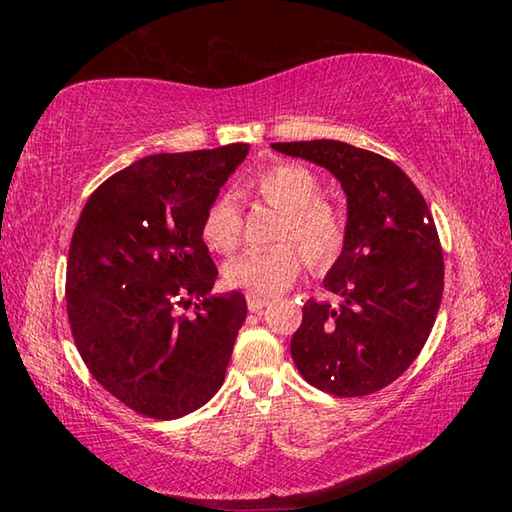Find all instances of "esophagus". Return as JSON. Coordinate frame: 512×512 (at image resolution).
<instances>
[{"label":"esophagus","mask_w":512,"mask_h":512,"mask_svg":"<svg viewBox=\"0 0 512 512\" xmlns=\"http://www.w3.org/2000/svg\"><path fill=\"white\" fill-rule=\"evenodd\" d=\"M246 302H248V309L250 311H259V309H264L268 302H271V298H268V296H257V293H248Z\"/></svg>","instance_id":"obj_1"}]
</instances>
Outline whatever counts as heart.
<instances>
[{
  "label": "heart",
  "instance_id": "heart-1",
  "mask_svg": "<svg viewBox=\"0 0 512 512\" xmlns=\"http://www.w3.org/2000/svg\"><path fill=\"white\" fill-rule=\"evenodd\" d=\"M257 192L284 212L277 230L282 246L250 250L228 266V282L257 296H273L287 289L305 266V254L316 271H327L339 262L348 223L334 205L323 201V183L314 171L302 164L282 162L259 173ZM244 235V221L232 196H221L210 205L203 219V239L214 253H235ZM298 243L303 249L293 247Z\"/></svg>",
  "mask_w": 512,
  "mask_h": 512
}]
</instances>
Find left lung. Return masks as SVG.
I'll use <instances>...</instances> for the list:
<instances>
[{
	"mask_svg": "<svg viewBox=\"0 0 512 512\" xmlns=\"http://www.w3.org/2000/svg\"><path fill=\"white\" fill-rule=\"evenodd\" d=\"M271 146L325 167L348 196V241L323 282L341 302L307 300L291 357L320 391L377 393L404 375L436 323L445 262L433 216L384 155L336 140Z\"/></svg>",
	"mask_w": 512,
	"mask_h": 512,
	"instance_id": "obj_1",
	"label": "left lung"
}]
</instances>
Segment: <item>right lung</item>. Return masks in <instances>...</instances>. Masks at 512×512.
<instances>
[{"label": "right lung", "mask_w": 512, "mask_h": 512, "mask_svg": "<svg viewBox=\"0 0 512 512\" xmlns=\"http://www.w3.org/2000/svg\"><path fill=\"white\" fill-rule=\"evenodd\" d=\"M248 144L160 153L94 189L67 257V318L92 377L135 413L176 420L219 391L246 320L239 291L210 296L219 271L203 219ZM197 300L194 317L179 314Z\"/></svg>", "instance_id": "1"}]
</instances>
